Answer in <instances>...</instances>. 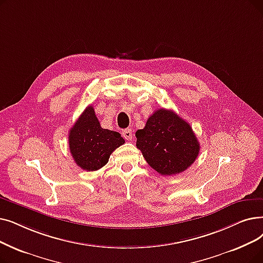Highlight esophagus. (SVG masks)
<instances>
[{
    "label": "esophagus",
    "instance_id": "1",
    "mask_svg": "<svg viewBox=\"0 0 263 263\" xmlns=\"http://www.w3.org/2000/svg\"><path fill=\"white\" fill-rule=\"evenodd\" d=\"M121 134H122L123 138L127 140V141H132V139H133V132H132L131 129H124V130H122Z\"/></svg>",
    "mask_w": 263,
    "mask_h": 263
}]
</instances>
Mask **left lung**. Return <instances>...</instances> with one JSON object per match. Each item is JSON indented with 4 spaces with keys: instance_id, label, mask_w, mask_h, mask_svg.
Segmentation results:
<instances>
[{
    "instance_id": "left-lung-1",
    "label": "left lung",
    "mask_w": 263,
    "mask_h": 263,
    "mask_svg": "<svg viewBox=\"0 0 263 263\" xmlns=\"http://www.w3.org/2000/svg\"><path fill=\"white\" fill-rule=\"evenodd\" d=\"M135 136L136 147L147 163L161 175L184 172L196 161L200 152L190 124L165 108L157 109Z\"/></svg>"
}]
</instances>
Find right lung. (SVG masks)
Masks as SVG:
<instances>
[{"label": "right lung", "instance_id": "add662e5", "mask_svg": "<svg viewBox=\"0 0 263 263\" xmlns=\"http://www.w3.org/2000/svg\"><path fill=\"white\" fill-rule=\"evenodd\" d=\"M122 144L124 140L118 132L101 127L92 105L86 107L68 134L75 163L89 172L104 166L111 153Z\"/></svg>", "mask_w": 263, "mask_h": 263}]
</instances>
